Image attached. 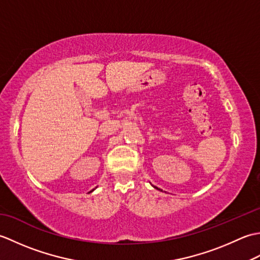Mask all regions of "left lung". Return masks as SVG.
I'll use <instances>...</instances> for the list:
<instances>
[{
	"label": "left lung",
	"mask_w": 260,
	"mask_h": 260,
	"mask_svg": "<svg viewBox=\"0 0 260 260\" xmlns=\"http://www.w3.org/2000/svg\"><path fill=\"white\" fill-rule=\"evenodd\" d=\"M156 189H157V187H156Z\"/></svg>",
	"instance_id": "8db88e82"
}]
</instances>
